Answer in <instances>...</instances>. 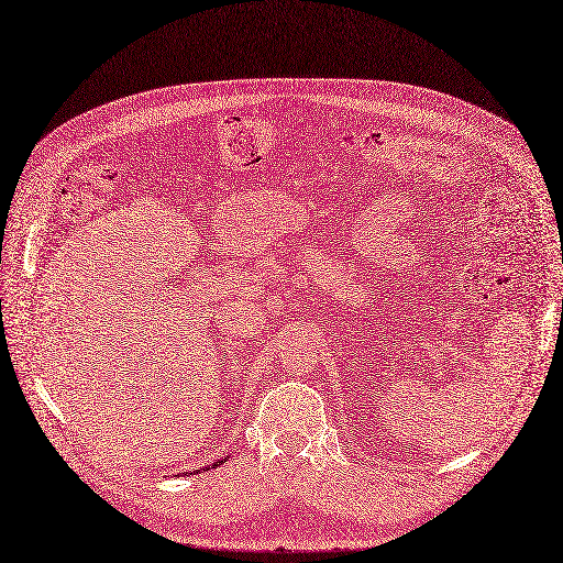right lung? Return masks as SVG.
<instances>
[{"label": "right lung", "mask_w": 563, "mask_h": 563, "mask_svg": "<svg viewBox=\"0 0 563 563\" xmlns=\"http://www.w3.org/2000/svg\"><path fill=\"white\" fill-rule=\"evenodd\" d=\"M225 460H228V457H225ZM221 464H223V460H216L213 464H207V467H202V470H205V472H207V470H216V467H221ZM195 472H200V470H195ZM195 472H190V474H195ZM186 474H188V472H186Z\"/></svg>", "instance_id": "right-lung-1"}]
</instances>
